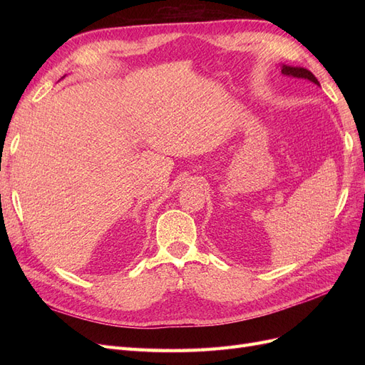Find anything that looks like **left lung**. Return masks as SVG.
<instances>
[{"mask_svg": "<svg viewBox=\"0 0 365 365\" xmlns=\"http://www.w3.org/2000/svg\"><path fill=\"white\" fill-rule=\"evenodd\" d=\"M282 74L297 77V79H306V81L312 82L315 85H319V82L317 81V77L311 71L306 70V68H302V67H289V65H282Z\"/></svg>", "mask_w": 365, "mask_h": 365, "instance_id": "left-lung-1", "label": "left lung"}]
</instances>
